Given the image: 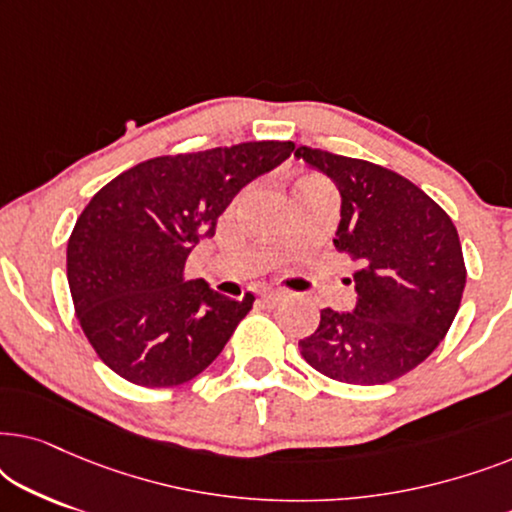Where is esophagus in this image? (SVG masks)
Masks as SVG:
<instances>
[{
    "instance_id": "esophagus-1",
    "label": "esophagus",
    "mask_w": 512,
    "mask_h": 512,
    "mask_svg": "<svg viewBox=\"0 0 512 512\" xmlns=\"http://www.w3.org/2000/svg\"><path fill=\"white\" fill-rule=\"evenodd\" d=\"M261 300H263L265 305H277L279 300H284V291L265 289V291H261Z\"/></svg>"
}]
</instances>
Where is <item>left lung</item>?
Returning a JSON list of instances; mask_svg holds the SVG:
<instances>
[{
	"label": "left lung",
	"instance_id": "8db88e82",
	"mask_svg": "<svg viewBox=\"0 0 512 512\" xmlns=\"http://www.w3.org/2000/svg\"><path fill=\"white\" fill-rule=\"evenodd\" d=\"M296 156L338 186L333 244L361 263L354 310H321L300 354L331 380L394 382L440 345L457 317L466 286L457 228L422 188L387 167L310 146Z\"/></svg>",
	"mask_w": 512,
	"mask_h": 512
}]
</instances>
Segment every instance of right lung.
Wrapping results in <instances>:
<instances>
[{
	"instance_id": "1",
	"label": "right lung",
	"mask_w": 512,
	"mask_h": 512,
	"mask_svg": "<svg viewBox=\"0 0 512 512\" xmlns=\"http://www.w3.org/2000/svg\"><path fill=\"white\" fill-rule=\"evenodd\" d=\"M293 142H244L144 160L93 195L67 242L76 319L97 356L139 387L200 375L254 305L184 279L186 258L249 181Z\"/></svg>"
}]
</instances>
